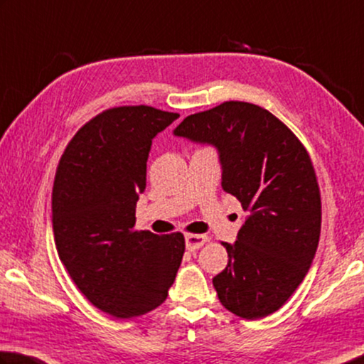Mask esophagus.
Returning <instances> with one entry per match:
<instances>
[{"label":"esophagus","mask_w":364,"mask_h":364,"mask_svg":"<svg viewBox=\"0 0 364 364\" xmlns=\"http://www.w3.org/2000/svg\"><path fill=\"white\" fill-rule=\"evenodd\" d=\"M205 242H207V235H202V234H188V235H186V250H189V251L199 250Z\"/></svg>","instance_id":"34e87169"}]
</instances>
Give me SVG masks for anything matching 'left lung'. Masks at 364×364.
Masks as SVG:
<instances>
[{"label":"left lung","instance_id":"1","mask_svg":"<svg viewBox=\"0 0 364 364\" xmlns=\"http://www.w3.org/2000/svg\"><path fill=\"white\" fill-rule=\"evenodd\" d=\"M173 135L216 148L223 189L248 211L235 243H223L229 261L213 279L221 304L247 320L274 314L307 275L320 240V189L306 148L247 102L191 114Z\"/></svg>","mask_w":364,"mask_h":364}]
</instances>
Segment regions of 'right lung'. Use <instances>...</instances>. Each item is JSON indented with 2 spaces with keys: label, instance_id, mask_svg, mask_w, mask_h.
I'll return each instance as SVG.
<instances>
[{
  "label": "right lung",
  "instance_id": "add662e5",
  "mask_svg": "<svg viewBox=\"0 0 364 364\" xmlns=\"http://www.w3.org/2000/svg\"><path fill=\"white\" fill-rule=\"evenodd\" d=\"M178 117L144 105L107 109L79 129L58 162L52 189L58 257L79 291L116 318L161 306L183 259L181 232L134 229L153 138Z\"/></svg>",
  "mask_w": 364,
  "mask_h": 364
}]
</instances>
